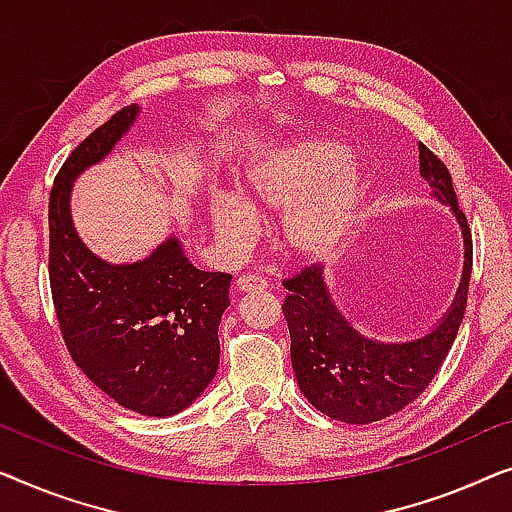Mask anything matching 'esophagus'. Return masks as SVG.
Returning a JSON list of instances; mask_svg holds the SVG:
<instances>
[{"label":"esophagus","mask_w":512,"mask_h":512,"mask_svg":"<svg viewBox=\"0 0 512 512\" xmlns=\"http://www.w3.org/2000/svg\"><path fill=\"white\" fill-rule=\"evenodd\" d=\"M266 287V280L253 276V273H246V276H241L236 280V290L239 292H253V290H264Z\"/></svg>","instance_id":"34e87169"}]
</instances>
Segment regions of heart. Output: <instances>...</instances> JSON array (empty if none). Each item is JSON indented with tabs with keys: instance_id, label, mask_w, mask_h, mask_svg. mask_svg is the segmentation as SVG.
<instances>
[{
	"instance_id": "heart-1",
	"label": "heart",
	"mask_w": 512,
	"mask_h": 512,
	"mask_svg": "<svg viewBox=\"0 0 512 512\" xmlns=\"http://www.w3.org/2000/svg\"><path fill=\"white\" fill-rule=\"evenodd\" d=\"M348 146L308 136L264 153L241 176L243 201L215 194L211 225L227 248L243 253L259 232L257 218L283 215L280 239L294 257L320 259L343 239L362 201L364 174L348 160Z\"/></svg>"
}]
</instances>
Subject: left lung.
Here are the masks:
<instances>
[{"label": "left lung", "mask_w": 512, "mask_h": 512, "mask_svg": "<svg viewBox=\"0 0 512 512\" xmlns=\"http://www.w3.org/2000/svg\"><path fill=\"white\" fill-rule=\"evenodd\" d=\"M420 174L441 204H448L462 227L464 273L450 311L438 325L413 341L385 343L350 325L329 297L322 266H306L283 280V315L292 338V369L299 390L320 413L348 424H369L406 408L427 390L455 343L469 294L473 241L466 215L457 204L450 171L420 143Z\"/></svg>", "instance_id": "1"}]
</instances>
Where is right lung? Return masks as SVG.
Returning <instances> with one entry per match:
<instances>
[{
	"label": "right lung",
	"instance_id": "add662e5",
	"mask_svg": "<svg viewBox=\"0 0 512 512\" xmlns=\"http://www.w3.org/2000/svg\"><path fill=\"white\" fill-rule=\"evenodd\" d=\"M136 115V104L111 115L71 150L55 176L48 276L62 338L78 369L120 406L169 417L190 406L218 373V325L232 276L197 269L176 236L132 264L99 259L78 239L71 187L111 153Z\"/></svg>",
	"mask_w": 512,
	"mask_h": 512
}]
</instances>
